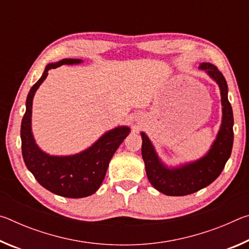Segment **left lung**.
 I'll return each instance as SVG.
<instances>
[{
	"label": "left lung",
	"instance_id": "obj_1",
	"mask_svg": "<svg viewBox=\"0 0 249 249\" xmlns=\"http://www.w3.org/2000/svg\"><path fill=\"white\" fill-rule=\"evenodd\" d=\"M199 69L216 82L221 93L222 121L210 149L196 160L168 166L158 156L147 134L141 132L142 157L145 162L147 178L156 190L166 196H188L208 187L221 175L233 148L234 119L233 109L227 98L229 88L226 80L216 67L210 62H202Z\"/></svg>",
	"mask_w": 249,
	"mask_h": 249
}]
</instances>
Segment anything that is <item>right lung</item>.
<instances>
[{
	"label": "right lung",
	"mask_w": 249,
	"mask_h": 249,
	"mask_svg": "<svg viewBox=\"0 0 249 249\" xmlns=\"http://www.w3.org/2000/svg\"><path fill=\"white\" fill-rule=\"evenodd\" d=\"M82 62L81 59L65 58L46 66L40 79L28 92L26 112L20 125L22 154L27 169L48 191L71 199L89 196L99 190L113 155L130 133L128 126H117L105 132L90 147L73 155H50L37 145L32 130L33 100L36 91L47 78L50 69Z\"/></svg>",
	"instance_id": "1"
}]
</instances>
